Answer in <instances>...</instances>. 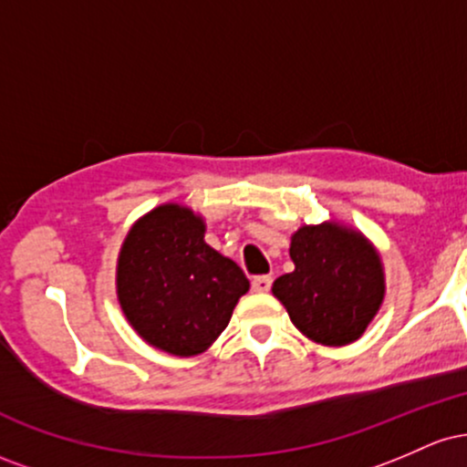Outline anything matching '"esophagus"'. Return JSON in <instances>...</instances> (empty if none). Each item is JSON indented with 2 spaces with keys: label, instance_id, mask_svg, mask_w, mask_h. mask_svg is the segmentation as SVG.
<instances>
[{
  "label": "esophagus",
  "instance_id": "esophagus-1",
  "mask_svg": "<svg viewBox=\"0 0 467 467\" xmlns=\"http://www.w3.org/2000/svg\"><path fill=\"white\" fill-rule=\"evenodd\" d=\"M272 287V276H267V275H261V276H254L252 278V289H254V292H267V289Z\"/></svg>",
  "mask_w": 467,
  "mask_h": 467
}]
</instances>
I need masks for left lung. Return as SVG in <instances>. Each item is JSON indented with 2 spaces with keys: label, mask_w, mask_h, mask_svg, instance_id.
I'll return each mask as SVG.
<instances>
[{
  "label": "left lung",
  "mask_w": 467,
  "mask_h": 467,
  "mask_svg": "<svg viewBox=\"0 0 467 467\" xmlns=\"http://www.w3.org/2000/svg\"><path fill=\"white\" fill-rule=\"evenodd\" d=\"M294 272L272 294L309 340L327 347L356 342L384 301L382 261L358 230L325 222L292 234Z\"/></svg>",
  "instance_id": "1"
}]
</instances>
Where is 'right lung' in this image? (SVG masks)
<instances>
[{
    "label": "right lung",
    "instance_id": "obj_1",
    "mask_svg": "<svg viewBox=\"0 0 467 467\" xmlns=\"http://www.w3.org/2000/svg\"><path fill=\"white\" fill-rule=\"evenodd\" d=\"M191 208L162 203L138 219L118 256L116 289L142 340L178 358L203 353L250 289L244 270L203 241Z\"/></svg>",
    "mask_w": 467,
    "mask_h": 467
}]
</instances>
